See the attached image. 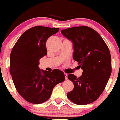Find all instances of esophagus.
I'll return each instance as SVG.
<instances>
[{
    "label": "esophagus",
    "mask_w": 120,
    "mask_h": 120,
    "mask_svg": "<svg viewBox=\"0 0 120 120\" xmlns=\"http://www.w3.org/2000/svg\"><path fill=\"white\" fill-rule=\"evenodd\" d=\"M64 75H65V79H68V74L67 73H64Z\"/></svg>",
    "instance_id": "obj_1"
}]
</instances>
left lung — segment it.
Returning a JSON list of instances; mask_svg holds the SVG:
<instances>
[{
    "mask_svg": "<svg viewBox=\"0 0 120 120\" xmlns=\"http://www.w3.org/2000/svg\"><path fill=\"white\" fill-rule=\"evenodd\" d=\"M61 33L73 42V57L83 70L78 78L68 75L74 88L67 97L78 105L93 103L102 94L112 72L108 46L98 33L86 26L65 29Z\"/></svg>",
    "mask_w": 120,
    "mask_h": 120,
    "instance_id": "1",
    "label": "left lung"
}]
</instances>
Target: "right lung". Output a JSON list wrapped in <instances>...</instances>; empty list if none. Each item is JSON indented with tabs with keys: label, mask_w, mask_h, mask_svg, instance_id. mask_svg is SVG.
Wrapping results in <instances>:
<instances>
[{
	"label": "right lung",
	"mask_w": 120,
	"mask_h": 120,
	"mask_svg": "<svg viewBox=\"0 0 120 120\" xmlns=\"http://www.w3.org/2000/svg\"><path fill=\"white\" fill-rule=\"evenodd\" d=\"M59 28L36 26L21 35L10 55V73L15 86L25 100L33 104L44 103L50 98L53 87L65 80L59 69H39V59L47 54V40Z\"/></svg>",
	"instance_id": "add662e5"
}]
</instances>
